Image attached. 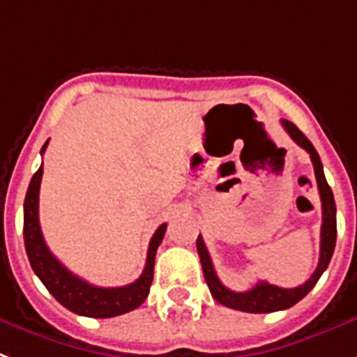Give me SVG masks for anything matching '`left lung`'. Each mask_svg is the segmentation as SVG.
<instances>
[{
    "label": "left lung",
    "instance_id": "8db88e82",
    "mask_svg": "<svg viewBox=\"0 0 357 357\" xmlns=\"http://www.w3.org/2000/svg\"><path fill=\"white\" fill-rule=\"evenodd\" d=\"M284 130H287L294 142L305 149L307 153L311 155L312 167H314V176H317L318 183V192H320V200H322V230H320V258H318V266L314 269L309 279L303 284H299L296 288H281L275 284H269L266 281H260L258 284L247 290V292H234L228 290L219 277L215 273L213 264L209 258V252L204 245L202 236H198L197 239V249L200 262H202V271L208 282L209 292L213 296L221 305L236 309V311L243 312H273V311H282L298 303L299 299H303L307 294L311 292L312 287L317 284L318 279L322 277V273L328 268L331 257H333V249H335V239H337V209H335V200H333V192L331 187L326 181L324 176L322 160L318 157L317 149L311 144V140L307 138L301 130L294 123L282 119L281 121Z\"/></svg>",
    "mask_w": 357,
    "mask_h": 357
}]
</instances>
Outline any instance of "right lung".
<instances>
[{
    "label": "right lung",
    "mask_w": 357,
    "mask_h": 357,
    "mask_svg": "<svg viewBox=\"0 0 357 357\" xmlns=\"http://www.w3.org/2000/svg\"><path fill=\"white\" fill-rule=\"evenodd\" d=\"M46 146H48V140L40 149V153H45ZM40 178H43V165L29 181L26 200H24V243H26L27 258L35 275L48 288V292L58 299L65 309L89 318L119 317L142 305L153 281L155 255L165 238L167 225H160L155 230L153 238L149 241L146 268L135 282L118 288L93 287L80 277H76L75 273H70L46 247L39 225Z\"/></svg>",
    "instance_id": "add662e5"
}]
</instances>
